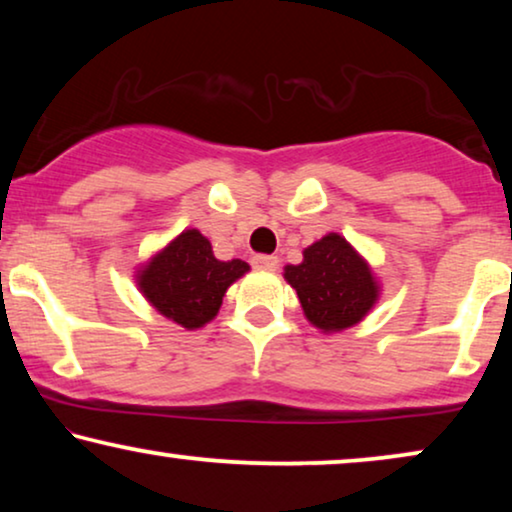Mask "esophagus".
I'll return each instance as SVG.
<instances>
[{"label": "esophagus", "instance_id": "obj_1", "mask_svg": "<svg viewBox=\"0 0 512 512\" xmlns=\"http://www.w3.org/2000/svg\"><path fill=\"white\" fill-rule=\"evenodd\" d=\"M251 265H254L256 270H277L279 258L268 256V254H256V256H251Z\"/></svg>", "mask_w": 512, "mask_h": 512}]
</instances>
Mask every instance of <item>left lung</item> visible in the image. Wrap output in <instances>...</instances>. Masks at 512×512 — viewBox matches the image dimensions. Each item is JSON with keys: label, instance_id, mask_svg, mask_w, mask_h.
Listing matches in <instances>:
<instances>
[{"label": "left lung", "instance_id": "obj_1", "mask_svg": "<svg viewBox=\"0 0 512 512\" xmlns=\"http://www.w3.org/2000/svg\"><path fill=\"white\" fill-rule=\"evenodd\" d=\"M284 277L296 289L310 324L326 333L359 324L377 300L368 263L338 233L307 247L303 263L286 265Z\"/></svg>", "mask_w": 512, "mask_h": 512}]
</instances>
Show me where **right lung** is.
Returning a JSON list of instances; mask_svg holds the SVG:
<instances>
[{
    "mask_svg": "<svg viewBox=\"0 0 512 512\" xmlns=\"http://www.w3.org/2000/svg\"><path fill=\"white\" fill-rule=\"evenodd\" d=\"M247 270L240 258L219 261L207 237L186 230L139 270V289L160 314L193 331L216 317L228 286Z\"/></svg>",
    "mask_w": 512,
    "mask_h": 512,
    "instance_id": "1",
    "label": "right lung"
}]
</instances>
